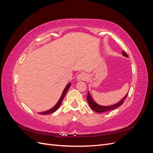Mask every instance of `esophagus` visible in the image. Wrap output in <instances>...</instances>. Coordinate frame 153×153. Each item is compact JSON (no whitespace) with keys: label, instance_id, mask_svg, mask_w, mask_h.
<instances>
[{"label":"esophagus","instance_id":"obj_1","mask_svg":"<svg viewBox=\"0 0 153 153\" xmlns=\"http://www.w3.org/2000/svg\"><path fill=\"white\" fill-rule=\"evenodd\" d=\"M87 78V76L86 74L84 72L80 73L79 75L77 76V80H85Z\"/></svg>","mask_w":153,"mask_h":153}]
</instances>
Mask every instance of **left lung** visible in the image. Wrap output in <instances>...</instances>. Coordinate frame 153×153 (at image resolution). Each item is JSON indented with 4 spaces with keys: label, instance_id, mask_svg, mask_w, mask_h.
Instances as JSON below:
<instances>
[{
    "label": "left lung",
    "instance_id": "obj_1",
    "mask_svg": "<svg viewBox=\"0 0 153 153\" xmlns=\"http://www.w3.org/2000/svg\"><path fill=\"white\" fill-rule=\"evenodd\" d=\"M123 55H124V57H128V55H127V53L124 52V51H123ZM128 94L125 96L124 98L119 101V103L115 104L114 105H112V106H101V105H99L97 103H96L94 100H92V97L91 96L89 92H88V94H87V101H88V103H89L90 107L92 108V110H93L94 111H95V112H98V113H102V112H107V111H110V110H114L115 108H116L117 107H119V106H121L124 103V101L125 100V98H126Z\"/></svg>",
    "mask_w": 153,
    "mask_h": 153
}]
</instances>
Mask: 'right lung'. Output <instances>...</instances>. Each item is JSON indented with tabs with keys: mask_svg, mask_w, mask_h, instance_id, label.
<instances>
[{
	"mask_svg": "<svg viewBox=\"0 0 153 153\" xmlns=\"http://www.w3.org/2000/svg\"><path fill=\"white\" fill-rule=\"evenodd\" d=\"M70 86H71V83H69V84L66 85V87H65V89H64V91H63V92H62V96H61V98L59 99V101L57 102V103L55 105L53 108H52L51 109H50V110H47V111H45V112H41V113H39L40 114H43V115H45V114H51V113H53V112H55V111H56L59 108V106H60V105H61V103H62V100H63V99H64V96H65V94H66V92L68 91V90L69 89V88L70 87Z\"/></svg>",
	"mask_w": 153,
	"mask_h": 153,
	"instance_id": "add662e5",
	"label": "right lung"
}]
</instances>
